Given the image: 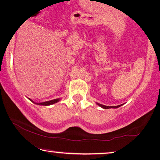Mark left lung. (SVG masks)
Segmentation results:
<instances>
[{
	"mask_svg": "<svg viewBox=\"0 0 160 160\" xmlns=\"http://www.w3.org/2000/svg\"><path fill=\"white\" fill-rule=\"evenodd\" d=\"M97 104L99 105V107H101L102 108H103V109H111V108H114V109H116V108H118L120 107L121 106H122L123 104H121V105H118V106H115V107H109V106H105V105H103V104H99V103H97Z\"/></svg>",
	"mask_w": 160,
	"mask_h": 160,
	"instance_id": "8db88e82",
	"label": "left lung"
}]
</instances>
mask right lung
Masks as SVG:
<instances>
[{
    "instance_id": "right-lung-1",
    "label": "right lung",
    "mask_w": 160,
    "mask_h": 160,
    "mask_svg": "<svg viewBox=\"0 0 160 160\" xmlns=\"http://www.w3.org/2000/svg\"><path fill=\"white\" fill-rule=\"evenodd\" d=\"M30 101H32V102H34L32 100H31V99H29ZM60 101V99H53V100H51V101H48V102H42V103H35L34 102V104H37L38 105H44V106H48V105H51V104H55V103L58 102Z\"/></svg>"
}]
</instances>
